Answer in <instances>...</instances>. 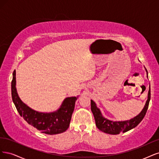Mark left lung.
<instances>
[{"label":"left lung","mask_w":159,"mask_h":159,"mask_svg":"<svg viewBox=\"0 0 159 159\" xmlns=\"http://www.w3.org/2000/svg\"><path fill=\"white\" fill-rule=\"evenodd\" d=\"M150 99L151 87L149 86V90H148V99L146 102L144 108L143 109L141 113L136 117L129 120L124 121H113L106 119L105 117L102 116L100 109L96 107L95 102L93 100H91V110L93 111V114L94 117L96 127L100 131L106 133V134L112 135L119 134L121 132L125 133L133 129V128L135 127L139 124L143 120V119L144 118L148 109Z\"/></svg>","instance_id":"8db88e82"}]
</instances>
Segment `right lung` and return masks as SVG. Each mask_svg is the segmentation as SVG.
<instances>
[{
	"label": "right lung",
	"instance_id": "add662e5",
	"mask_svg": "<svg viewBox=\"0 0 159 159\" xmlns=\"http://www.w3.org/2000/svg\"><path fill=\"white\" fill-rule=\"evenodd\" d=\"M12 98L20 116L30 125L42 133L49 135L61 134L68 129L75 109L76 97H69L60 108L52 113H41L31 109L20 99L16 89V70H14L11 83Z\"/></svg>",
	"mask_w": 159,
	"mask_h": 159
}]
</instances>
